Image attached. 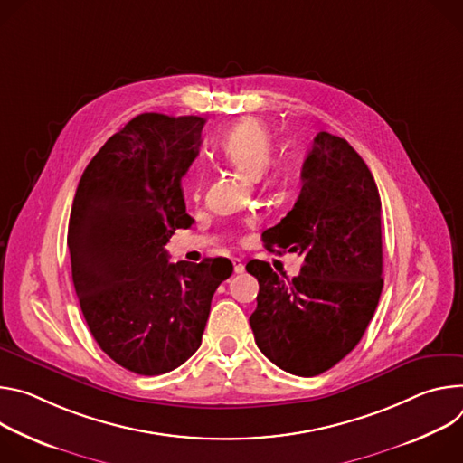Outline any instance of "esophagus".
I'll return each instance as SVG.
<instances>
[{
	"label": "esophagus",
	"mask_w": 463,
	"mask_h": 463,
	"mask_svg": "<svg viewBox=\"0 0 463 463\" xmlns=\"http://www.w3.org/2000/svg\"><path fill=\"white\" fill-rule=\"evenodd\" d=\"M232 263H233V270H235V274H242V272H244V263H242L241 260L233 258V260H232Z\"/></svg>",
	"instance_id": "34e87169"
}]
</instances>
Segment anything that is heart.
<instances>
[{"label":"heart","mask_w":463,"mask_h":463,"mask_svg":"<svg viewBox=\"0 0 463 463\" xmlns=\"http://www.w3.org/2000/svg\"><path fill=\"white\" fill-rule=\"evenodd\" d=\"M219 156L248 178H258L272 158V136L258 119H242L217 146Z\"/></svg>","instance_id":"heart-1"}]
</instances>
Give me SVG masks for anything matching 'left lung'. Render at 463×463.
Here are the masks:
<instances>
[{
  "mask_svg": "<svg viewBox=\"0 0 463 463\" xmlns=\"http://www.w3.org/2000/svg\"><path fill=\"white\" fill-rule=\"evenodd\" d=\"M301 191L279 224L263 233L270 251L303 255L287 279L265 261L258 309L250 317L255 344L281 370L315 377L358 344L383 290L381 196L372 171L342 137L318 132L301 169Z\"/></svg>",
  "mask_w": 463,
  "mask_h": 463,
  "instance_id": "1",
  "label": "left lung"
}]
</instances>
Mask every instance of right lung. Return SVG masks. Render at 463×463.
<instances>
[{
  "label": "right lung",
  "mask_w": 463,
  "mask_h": 463,
  "mask_svg": "<svg viewBox=\"0 0 463 463\" xmlns=\"http://www.w3.org/2000/svg\"><path fill=\"white\" fill-rule=\"evenodd\" d=\"M203 119L139 114L84 169L68 226L71 276L99 347L137 375L173 372L200 347L221 258L169 263L165 244L189 228L182 176Z\"/></svg>",
  "instance_id": "obj_1"
}]
</instances>
